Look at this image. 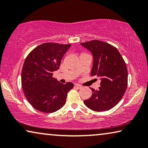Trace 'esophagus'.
<instances>
[{"label": "esophagus", "mask_w": 148, "mask_h": 148, "mask_svg": "<svg viewBox=\"0 0 148 148\" xmlns=\"http://www.w3.org/2000/svg\"><path fill=\"white\" fill-rule=\"evenodd\" d=\"M75 87L77 88H79H79H82V86L81 85H79V84H75Z\"/></svg>", "instance_id": "esophagus-1"}]
</instances>
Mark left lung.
Masks as SVG:
<instances>
[{
	"label": "left lung",
	"instance_id": "8db88e82",
	"mask_svg": "<svg viewBox=\"0 0 148 148\" xmlns=\"http://www.w3.org/2000/svg\"><path fill=\"white\" fill-rule=\"evenodd\" d=\"M81 44L93 55L91 75L101 80L98 90L91 88L92 95L84 104L95 112L109 110L120 102L127 88L125 61L116 47L104 41L92 40Z\"/></svg>",
	"mask_w": 148,
	"mask_h": 148
}]
</instances>
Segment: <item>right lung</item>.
<instances>
[{"mask_svg": "<svg viewBox=\"0 0 148 148\" xmlns=\"http://www.w3.org/2000/svg\"><path fill=\"white\" fill-rule=\"evenodd\" d=\"M71 44L45 43L32 49L25 59L22 70V86L24 96L36 110L53 113L66 103L67 94L73 84H61L53 73L60 68L63 56Z\"/></svg>", "mask_w": 148, "mask_h": 148, "instance_id": "add662e5", "label": "right lung"}]
</instances>
